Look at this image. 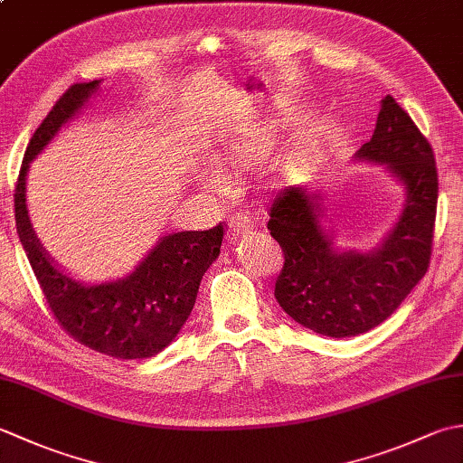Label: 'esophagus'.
<instances>
[{
    "mask_svg": "<svg viewBox=\"0 0 463 463\" xmlns=\"http://www.w3.org/2000/svg\"><path fill=\"white\" fill-rule=\"evenodd\" d=\"M250 226H252V219L247 213H234L231 219V224H229V234L234 239V237H239L241 232L249 231Z\"/></svg>",
    "mask_w": 463,
    "mask_h": 463,
    "instance_id": "esophagus-1",
    "label": "esophagus"
}]
</instances>
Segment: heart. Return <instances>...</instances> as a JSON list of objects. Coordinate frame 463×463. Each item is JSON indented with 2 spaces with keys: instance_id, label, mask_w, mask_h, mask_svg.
<instances>
[{
  "instance_id": "heart-1",
  "label": "heart",
  "mask_w": 463,
  "mask_h": 463,
  "mask_svg": "<svg viewBox=\"0 0 463 463\" xmlns=\"http://www.w3.org/2000/svg\"><path fill=\"white\" fill-rule=\"evenodd\" d=\"M260 146L254 139H241L229 143L224 149L216 155V165L219 166H234V169H249V166L257 165L260 161ZM204 184L213 186V189H222L224 179L219 171H204L203 173Z\"/></svg>"
}]
</instances>
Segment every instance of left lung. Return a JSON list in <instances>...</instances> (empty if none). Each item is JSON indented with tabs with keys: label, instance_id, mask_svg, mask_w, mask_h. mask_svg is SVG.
Returning a JSON list of instances; mask_svg holds the SVG:
<instances>
[{
	"label": "left lung",
	"instance_id": "8db88e82",
	"mask_svg": "<svg viewBox=\"0 0 463 463\" xmlns=\"http://www.w3.org/2000/svg\"><path fill=\"white\" fill-rule=\"evenodd\" d=\"M358 156L386 165L406 189L398 224L373 252L334 250L318 222L317 196L302 186H287L269 204L267 226L284 254L274 298L304 328L332 338L358 336L392 317L428 272L434 244V151L394 97H383Z\"/></svg>",
	"mask_w": 463,
	"mask_h": 463
}]
</instances>
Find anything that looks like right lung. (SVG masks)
Returning <instances> with one entry per match:
<instances>
[{
    "label": "right lung",
    "instance_id": "obj_1",
    "mask_svg": "<svg viewBox=\"0 0 463 463\" xmlns=\"http://www.w3.org/2000/svg\"><path fill=\"white\" fill-rule=\"evenodd\" d=\"M97 85L99 81L69 87L35 129L15 183V226L47 308L59 326L83 346L107 356L141 360L169 346L189 318L203 274L221 252L224 229L219 222L209 231L169 234L133 274L99 287H85L53 267L27 219L25 175L29 161L52 141L59 127L80 111Z\"/></svg>",
    "mask_w": 463,
    "mask_h": 463
}]
</instances>
